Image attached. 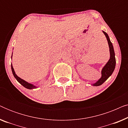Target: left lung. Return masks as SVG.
<instances>
[{
	"mask_svg": "<svg viewBox=\"0 0 128 128\" xmlns=\"http://www.w3.org/2000/svg\"><path fill=\"white\" fill-rule=\"evenodd\" d=\"M103 33L106 36V40L108 41V45H109L110 48V59L108 60V62L106 63L104 67L102 68V71H101V74H102V76L98 81L96 82V83L93 84L94 86H100L104 83L108 78L112 74L115 68V64H116V60H115V52L114 50V47L112 45V44L110 41L109 36H108V34L105 32V31H102Z\"/></svg>",
	"mask_w": 128,
	"mask_h": 128,
	"instance_id": "1",
	"label": "left lung"
}]
</instances>
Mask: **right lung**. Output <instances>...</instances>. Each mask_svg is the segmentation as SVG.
Returning <instances> with one entry per match:
<instances>
[{
	"mask_svg": "<svg viewBox=\"0 0 128 128\" xmlns=\"http://www.w3.org/2000/svg\"><path fill=\"white\" fill-rule=\"evenodd\" d=\"M11 68H12V73H13L14 77V78H16V80H17V81H18V82H19V83L21 84H22V86H23L24 87H26V88H28V89H32V88H36V87L35 86L32 84L28 83V82H26L25 80L22 79V78L17 76L14 70V69L13 68V66H12V64H11Z\"/></svg>",
	"mask_w": 128,
	"mask_h": 128,
	"instance_id": "1",
	"label": "right lung"
}]
</instances>
